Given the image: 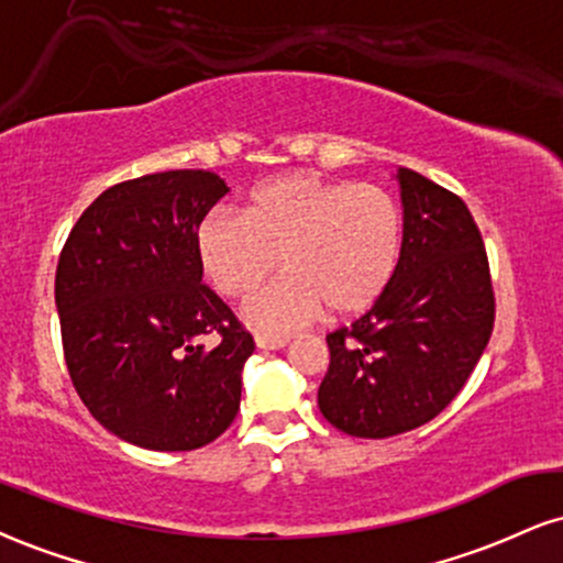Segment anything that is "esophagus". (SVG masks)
Listing matches in <instances>:
<instances>
[{"label": "esophagus", "mask_w": 563, "mask_h": 563, "mask_svg": "<svg viewBox=\"0 0 563 563\" xmlns=\"http://www.w3.org/2000/svg\"><path fill=\"white\" fill-rule=\"evenodd\" d=\"M254 343H256V349H262V351H277V349H286V346H288V338L256 335Z\"/></svg>", "instance_id": "34e87169"}]
</instances>
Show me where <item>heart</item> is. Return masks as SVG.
<instances>
[{
  "label": "heart",
  "instance_id": "b5f03b06",
  "mask_svg": "<svg viewBox=\"0 0 563 563\" xmlns=\"http://www.w3.org/2000/svg\"><path fill=\"white\" fill-rule=\"evenodd\" d=\"M404 252V214L380 186L288 173L254 188L243 217L212 212L196 230L209 283L230 299L252 294L243 320L262 333H290L328 309L354 317L390 288Z\"/></svg>",
  "mask_w": 563,
  "mask_h": 563
}]
</instances>
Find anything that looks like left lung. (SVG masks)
I'll use <instances>...</instances> for the list:
<instances>
[{
    "label": "left lung",
    "mask_w": 563,
    "mask_h": 563,
    "mask_svg": "<svg viewBox=\"0 0 563 563\" xmlns=\"http://www.w3.org/2000/svg\"><path fill=\"white\" fill-rule=\"evenodd\" d=\"M404 252L380 301L328 335L317 390L322 417L354 438L401 435L430 422L464 388L496 320L483 235L470 209L398 167Z\"/></svg>",
    "instance_id": "left-lung-1"
}]
</instances>
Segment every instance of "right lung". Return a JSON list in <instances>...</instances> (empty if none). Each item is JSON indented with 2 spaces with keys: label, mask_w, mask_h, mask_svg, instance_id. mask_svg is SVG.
Instances as JSON below:
<instances>
[{
  "label": "right lung",
  "mask_w": 563,
  "mask_h": 563,
  "mask_svg": "<svg viewBox=\"0 0 563 563\" xmlns=\"http://www.w3.org/2000/svg\"><path fill=\"white\" fill-rule=\"evenodd\" d=\"M230 191L170 170L118 183L80 214L54 277L65 364L93 419L148 451H194L230 428L254 338L201 283L196 230ZM214 334V347L200 338Z\"/></svg>",
  "instance_id": "1"
}]
</instances>
